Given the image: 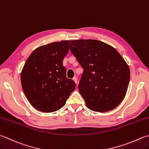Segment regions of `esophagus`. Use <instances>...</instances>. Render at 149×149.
<instances>
[{"instance_id":"1","label":"esophagus","mask_w":149,"mask_h":149,"mask_svg":"<svg viewBox=\"0 0 149 149\" xmlns=\"http://www.w3.org/2000/svg\"><path fill=\"white\" fill-rule=\"evenodd\" d=\"M73 80L75 81V84H77V78L76 77H74V78H73Z\"/></svg>"}]
</instances>
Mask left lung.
<instances>
[{"label":"left lung","instance_id":"obj_1","mask_svg":"<svg viewBox=\"0 0 149 149\" xmlns=\"http://www.w3.org/2000/svg\"><path fill=\"white\" fill-rule=\"evenodd\" d=\"M70 51L83 68L78 85L86 107L93 111L114 109L123 100L130 69L116 49L94 39L70 41Z\"/></svg>","mask_w":149,"mask_h":149}]
</instances>
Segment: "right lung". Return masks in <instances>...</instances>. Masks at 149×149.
<instances>
[{
	"label": "right lung",
	"mask_w": 149,
	"mask_h": 149,
	"mask_svg": "<svg viewBox=\"0 0 149 149\" xmlns=\"http://www.w3.org/2000/svg\"><path fill=\"white\" fill-rule=\"evenodd\" d=\"M68 50V40L52 42L36 48L26 61L20 74L22 90L30 103L39 111L59 110L75 88L63 65Z\"/></svg>",
	"instance_id": "add662e5"
}]
</instances>
